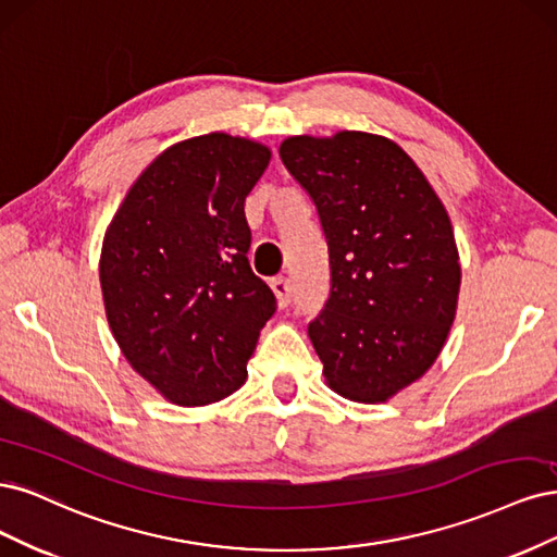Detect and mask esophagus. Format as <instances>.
<instances>
[{
  "label": "esophagus",
  "instance_id": "34e87169",
  "mask_svg": "<svg viewBox=\"0 0 557 557\" xmlns=\"http://www.w3.org/2000/svg\"><path fill=\"white\" fill-rule=\"evenodd\" d=\"M271 289H273V294L277 298L280 308H286V305L292 302V286H289V280H286V277H273Z\"/></svg>",
  "mask_w": 557,
  "mask_h": 557
}]
</instances>
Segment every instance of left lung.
<instances>
[{
  "label": "left lung",
  "mask_w": 557,
  "mask_h": 557,
  "mask_svg": "<svg viewBox=\"0 0 557 557\" xmlns=\"http://www.w3.org/2000/svg\"><path fill=\"white\" fill-rule=\"evenodd\" d=\"M280 157L329 243L331 296L308 326L326 384L356 403H386L435 363L454 324L460 263L448 212L384 136H292Z\"/></svg>",
  "instance_id": "obj_1"
}]
</instances>
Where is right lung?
I'll return each mask as SVG.
<instances>
[{"label": "right lung", "mask_w": 557, "mask_h": 557, "mask_svg": "<svg viewBox=\"0 0 557 557\" xmlns=\"http://www.w3.org/2000/svg\"><path fill=\"white\" fill-rule=\"evenodd\" d=\"M271 150L212 132L143 171L106 228L99 280L124 358L166 400L218 403L245 384L275 294L249 268L245 199Z\"/></svg>", "instance_id": "obj_1"}]
</instances>
